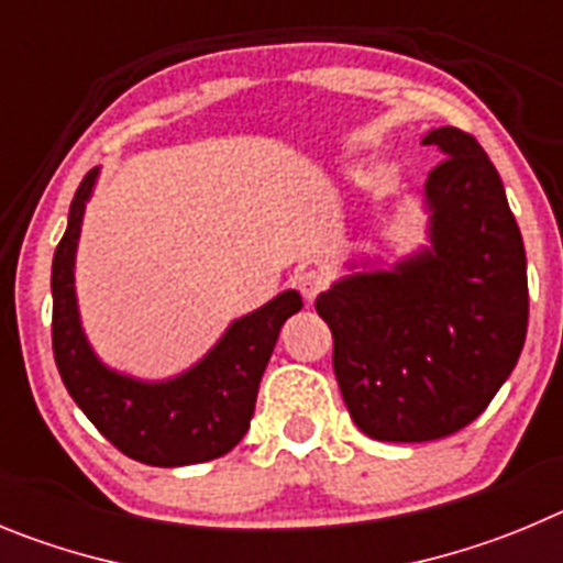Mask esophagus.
Segmentation results:
<instances>
[{"label":"esophagus","instance_id":"obj_1","mask_svg":"<svg viewBox=\"0 0 563 563\" xmlns=\"http://www.w3.org/2000/svg\"><path fill=\"white\" fill-rule=\"evenodd\" d=\"M294 283H297L302 297L311 302L319 291H325L328 288V275L322 269H300L297 272V277H294Z\"/></svg>","mask_w":563,"mask_h":563}]
</instances>
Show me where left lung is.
Masks as SVG:
<instances>
[{
  "instance_id": "8db88e82",
  "label": "left lung",
  "mask_w": 563,
  "mask_h": 563,
  "mask_svg": "<svg viewBox=\"0 0 563 563\" xmlns=\"http://www.w3.org/2000/svg\"><path fill=\"white\" fill-rule=\"evenodd\" d=\"M443 159L423 201L429 246L353 272L317 297L353 423L387 443L449 438L479 418L528 336V261L483 145L454 125L423 136Z\"/></svg>"
}]
</instances>
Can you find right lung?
<instances>
[{
	"instance_id": "right-lung-1",
	"label": "right lung",
	"mask_w": 563,
	"mask_h": 563,
	"mask_svg": "<svg viewBox=\"0 0 563 563\" xmlns=\"http://www.w3.org/2000/svg\"><path fill=\"white\" fill-rule=\"evenodd\" d=\"M98 174L89 170L75 190L67 232L53 257V353L64 387L131 460L174 468L221 457L250 429L263 369L283 322L302 308L300 294L283 291L235 319L201 362L168 382H140L106 367L80 328L75 300V252Z\"/></svg>"
}]
</instances>
